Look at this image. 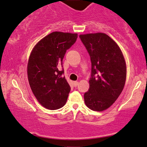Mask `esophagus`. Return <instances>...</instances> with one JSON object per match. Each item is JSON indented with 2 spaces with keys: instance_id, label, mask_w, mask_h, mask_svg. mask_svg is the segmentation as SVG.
Returning <instances> with one entry per match:
<instances>
[{
  "instance_id": "34e87169",
  "label": "esophagus",
  "mask_w": 147,
  "mask_h": 147,
  "mask_svg": "<svg viewBox=\"0 0 147 147\" xmlns=\"http://www.w3.org/2000/svg\"><path fill=\"white\" fill-rule=\"evenodd\" d=\"M78 84V82H77V81H74L73 82L74 86H77Z\"/></svg>"
}]
</instances>
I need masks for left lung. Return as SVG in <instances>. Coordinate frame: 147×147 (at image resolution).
<instances>
[{
    "mask_svg": "<svg viewBox=\"0 0 147 147\" xmlns=\"http://www.w3.org/2000/svg\"><path fill=\"white\" fill-rule=\"evenodd\" d=\"M91 61L89 90L84 94L85 105L94 111L109 109L123 91L127 65L117 43L102 32L80 34Z\"/></svg>",
    "mask_w": 147,
    "mask_h": 147,
    "instance_id": "8db88e82",
    "label": "left lung"
}]
</instances>
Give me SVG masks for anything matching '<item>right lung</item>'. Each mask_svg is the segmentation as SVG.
Returning a JSON list of instances; mask_svg holds the SVG:
<instances>
[{
  "label": "right lung",
  "mask_w": 147,
  "mask_h": 147,
  "mask_svg": "<svg viewBox=\"0 0 147 147\" xmlns=\"http://www.w3.org/2000/svg\"><path fill=\"white\" fill-rule=\"evenodd\" d=\"M77 37L76 33L51 32L39 40L30 53L28 82L38 102L49 110L61 108L67 102L71 87L60 68L67 50Z\"/></svg>",
  "instance_id": "obj_1"
}]
</instances>
